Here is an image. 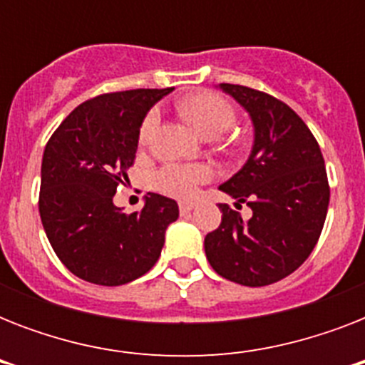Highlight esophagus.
Listing matches in <instances>:
<instances>
[{
  "instance_id": "1",
  "label": "esophagus",
  "mask_w": 365,
  "mask_h": 365,
  "mask_svg": "<svg viewBox=\"0 0 365 365\" xmlns=\"http://www.w3.org/2000/svg\"><path fill=\"white\" fill-rule=\"evenodd\" d=\"M193 210H195L193 202H180V214H182V216H187V214H191Z\"/></svg>"
}]
</instances>
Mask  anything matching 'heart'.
Listing matches in <instances>:
<instances>
[{
  "mask_svg": "<svg viewBox=\"0 0 365 365\" xmlns=\"http://www.w3.org/2000/svg\"><path fill=\"white\" fill-rule=\"evenodd\" d=\"M180 111L200 136L214 140L237 121V110L227 98L212 91H200L180 102ZM159 123V111L151 110L140 125V143H148ZM212 178V168L202 163H168L153 174V185L176 199H191Z\"/></svg>",
  "mask_w": 365,
  "mask_h": 365,
  "instance_id": "obj_1",
  "label": "heart"
}]
</instances>
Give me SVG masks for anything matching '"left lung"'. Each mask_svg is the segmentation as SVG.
Here are the masks:
<instances>
[{
    "mask_svg": "<svg viewBox=\"0 0 365 365\" xmlns=\"http://www.w3.org/2000/svg\"><path fill=\"white\" fill-rule=\"evenodd\" d=\"M254 123L248 163L222 185L246 202L242 220L220 205L222 223L206 235L205 252L220 277L242 286H269L303 265L322 233L329 183L322 151L305 121L282 100L255 88L223 83Z\"/></svg>",
    "mask_w": 365,
    "mask_h": 365,
    "instance_id": "1",
    "label": "left lung"
}]
</instances>
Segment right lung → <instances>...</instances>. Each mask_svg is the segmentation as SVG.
I'll return each instance as SVG.
<instances>
[{
    "label": "right lung",
    "mask_w": 365,
    "mask_h": 365,
    "mask_svg": "<svg viewBox=\"0 0 365 365\" xmlns=\"http://www.w3.org/2000/svg\"><path fill=\"white\" fill-rule=\"evenodd\" d=\"M172 88L106 93L83 102L45 145L39 216L54 254L76 277L121 286L157 263L165 231L178 220L176 200L149 193L140 212L113 205L134 165L140 125Z\"/></svg>",
    "instance_id": "add662e5"
}]
</instances>
